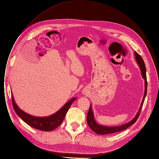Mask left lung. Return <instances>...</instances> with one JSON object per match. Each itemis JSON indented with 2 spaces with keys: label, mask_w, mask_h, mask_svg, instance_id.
Here are the masks:
<instances>
[{
  "label": "left lung",
  "mask_w": 159,
  "mask_h": 159,
  "mask_svg": "<svg viewBox=\"0 0 159 159\" xmlns=\"http://www.w3.org/2000/svg\"><path fill=\"white\" fill-rule=\"evenodd\" d=\"M135 59L137 61V63L140 67L142 77L143 78V79L145 80V93H144V96H143V98L142 102L141 104V106L139 107V111H138L137 114L134 118L128 123H126L125 124L121 125L119 126L109 127V126H104V125L98 124V123L96 121V120L94 119V117L93 111V110H92L91 105H90L89 110L88 114H87V117H86L87 124H88L89 126L90 127V129L93 131H94L96 134H99V135H106V134H114V133H116V132H119V131H121L123 130H125L127 129V128L131 126V125L135 124V121L137 120L138 117H139L140 113H141L142 106L143 105V103H144V100H145V96L147 94V76H146V68H145L144 61H143V58L136 52H135Z\"/></svg>",
  "instance_id": "8db88e82"
}]
</instances>
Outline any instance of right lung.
I'll return each instance as SVG.
<instances>
[{
  "label": "right lung",
  "instance_id": "1",
  "mask_svg": "<svg viewBox=\"0 0 159 159\" xmlns=\"http://www.w3.org/2000/svg\"><path fill=\"white\" fill-rule=\"evenodd\" d=\"M76 100V98H73L72 99H70L59 111L49 116L36 117L25 113V111L20 109L16 102H15L13 94H12V106L17 115L20 117H21L22 120L30 126L36 129L45 131H53L61 125L71 104Z\"/></svg>",
  "mask_w": 159,
  "mask_h": 159
}]
</instances>
